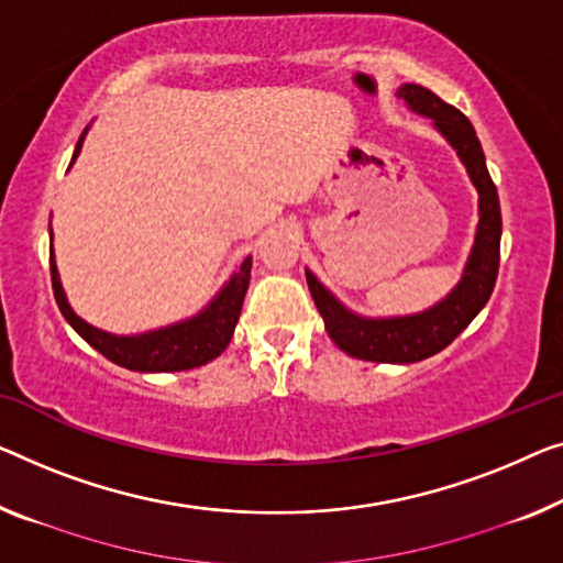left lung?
<instances>
[{
    "mask_svg": "<svg viewBox=\"0 0 563 563\" xmlns=\"http://www.w3.org/2000/svg\"><path fill=\"white\" fill-rule=\"evenodd\" d=\"M397 98L417 115L430 119L440 136L455 148L477 191V228L465 260L463 275L438 303L409 316H362L343 306L306 267L308 290L316 300L331 341L349 356L376 364H415L440 354L463 333L488 303L500 263V201L493 184L481 141L457 108L444 103L432 90L415 82L397 88Z\"/></svg>",
    "mask_w": 563,
    "mask_h": 563,
    "instance_id": "obj_1",
    "label": "left lung"
}]
</instances>
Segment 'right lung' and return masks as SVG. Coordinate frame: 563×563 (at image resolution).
Returning a JSON list of instances; mask_svg holds the SVG:
<instances>
[{"mask_svg":"<svg viewBox=\"0 0 563 563\" xmlns=\"http://www.w3.org/2000/svg\"><path fill=\"white\" fill-rule=\"evenodd\" d=\"M90 129V125H88ZM88 129L78 139V146L73 151L70 166L78 158L82 141ZM250 271H253V257H245L238 271L230 275V280L217 290V296L199 310V313L184 318L162 329L144 333H111L96 329L86 318L75 313L70 300L65 296L60 273H57L55 250H53V228H49V273H53L55 300L65 321L73 325L78 335H82L98 354H103L108 362L141 374H162V372H187V368L205 366L222 354L230 346L234 325H238L242 300H245Z\"/></svg>","mask_w":563,"mask_h":563,"instance_id":"right-lung-1","label":"right lung"}]
</instances>
